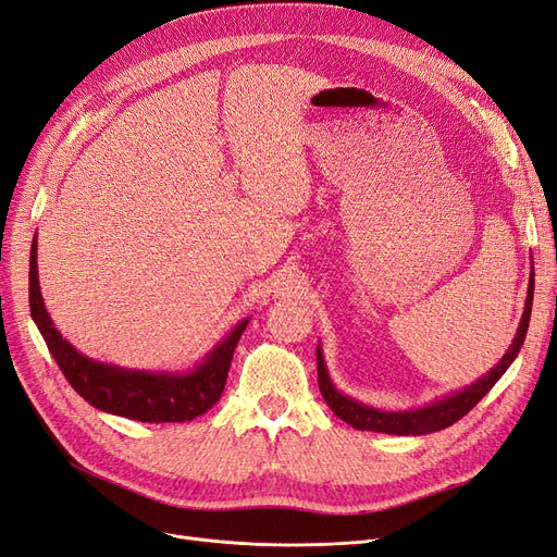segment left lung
I'll return each instance as SVG.
<instances>
[{"instance_id":"1","label":"left lung","mask_w":557,"mask_h":557,"mask_svg":"<svg viewBox=\"0 0 557 557\" xmlns=\"http://www.w3.org/2000/svg\"><path fill=\"white\" fill-rule=\"evenodd\" d=\"M532 293H534V274H532L530 287H528V301H525V313L521 318V327H519V332H516V338L509 345V350L505 352L503 361L497 363L491 373H486L482 380H476L474 385H470L468 389L458 392L449 398L437 400V403H433V406L421 408V410L382 412V410H375L369 406H361V403L338 394L330 382L327 369H324V361H322V352L318 348V387L322 392L324 403H327L338 419L348 421L350 426H355L359 431L394 433V435H424V433H435V431H443V429L456 424L458 419L466 417L476 406V403L491 392V387L503 377V373L509 369V363L516 359V355H519L521 345L525 341V334H528V324H530Z\"/></svg>"}]
</instances>
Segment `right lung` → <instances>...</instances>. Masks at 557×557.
<instances>
[{"label":"right lung","mask_w":557,"mask_h":557,"mask_svg":"<svg viewBox=\"0 0 557 557\" xmlns=\"http://www.w3.org/2000/svg\"><path fill=\"white\" fill-rule=\"evenodd\" d=\"M36 244L29 256V309L38 332L44 334L48 350L52 352L57 367L69 380V385L78 392L94 408L110 414L128 417L136 421H190L205 414L221 398L230 361H233L237 341L246 330V320L230 332L225 341L216 345L196 371L186 375H159L145 371H126L108 363L91 361L83 357L73 345L62 338L52 327L46 311L36 276Z\"/></svg>","instance_id":"add662e5"}]
</instances>
